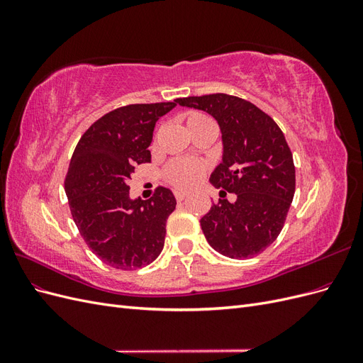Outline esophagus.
I'll return each mask as SVG.
<instances>
[{
    "label": "esophagus",
    "instance_id": "esophagus-1",
    "mask_svg": "<svg viewBox=\"0 0 363 363\" xmlns=\"http://www.w3.org/2000/svg\"><path fill=\"white\" fill-rule=\"evenodd\" d=\"M174 195H175V200H177V201H183L186 199V194L180 192V191H175Z\"/></svg>",
    "mask_w": 363,
    "mask_h": 363
}]
</instances>
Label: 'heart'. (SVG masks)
Masks as SVG:
<instances>
[{"instance_id":"b5f03b06","label":"heart","mask_w":363,"mask_h":363,"mask_svg":"<svg viewBox=\"0 0 363 363\" xmlns=\"http://www.w3.org/2000/svg\"><path fill=\"white\" fill-rule=\"evenodd\" d=\"M211 118L201 112L186 113V124L189 128H194L204 123H211ZM206 172V167L194 159H177L172 160L164 168V179H167L174 188L177 189H191L199 183Z\"/></svg>"}]
</instances>
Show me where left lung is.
I'll list each match as a JSON object with an SVG mask.
<instances>
[{"label":"left lung","mask_w":363,"mask_h":363,"mask_svg":"<svg viewBox=\"0 0 363 363\" xmlns=\"http://www.w3.org/2000/svg\"><path fill=\"white\" fill-rule=\"evenodd\" d=\"M212 115L221 128L223 162L211 175L219 200L201 218L213 250L230 259L255 257L280 235L295 192V167L283 131L252 103L227 94L177 98Z\"/></svg>","instance_id":"1"}]
</instances>
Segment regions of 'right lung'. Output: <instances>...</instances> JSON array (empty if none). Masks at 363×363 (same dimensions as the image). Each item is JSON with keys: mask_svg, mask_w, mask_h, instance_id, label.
<instances>
[{"mask_svg": "<svg viewBox=\"0 0 363 363\" xmlns=\"http://www.w3.org/2000/svg\"><path fill=\"white\" fill-rule=\"evenodd\" d=\"M174 107L155 103L115 108L95 121L74 150L65 192L84 242L108 267L142 268L163 250L175 196L160 186L147 201L131 200L128 180L135 167L151 162L155 125Z\"/></svg>", "mask_w": 363, "mask_h": 363, "instance_id": "add662e5", "label": "right lung"}]
</instances>
